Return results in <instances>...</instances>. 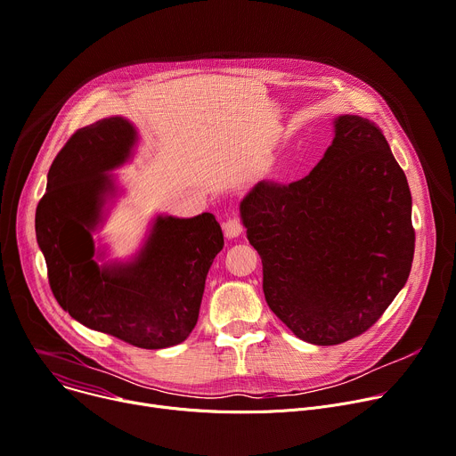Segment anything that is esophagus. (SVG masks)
Listing matches in <instances>:
<instances>
[{"instance_id":"1","label":"esophagus","mask_w":456,"mask_h":456,"mask_svg":"<svg viewBox=\"0 0 456 456\" xmlns=\"http://www.w3.org/2000/svg\"><path fill=\"white\" fill-rule=\"evenodd\" d=\"M223 228H224V235H226L228 239H233V237L240 235V232H242V224H240V221H239L237 217L226 219V223H224Z\"/></svg>"}]
</instances>
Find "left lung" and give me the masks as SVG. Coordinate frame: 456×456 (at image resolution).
<instances>
[{
  "label": "left lung",
  "instance_id": "left-lung-1",
  "mask_svg": "<svg viewBox=\"0 0 456 456\" xmlns=\"http://www.w3.org/2000/svg\"><path fill=\"white\" fill-rule=\"evenodd\" d=\"M240 216L261 256L265 299L303 341L338 345L362 336L409 277V184L369 118L339 117L318 166L289 186L259 183Z\"/></svg>",
  "mask_w": 456,
  "mask_h": 456
}]
</instances>
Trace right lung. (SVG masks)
<instances>
[{
	"instance_id": "1",
	"label": "right lung",
	"mask_w": 456,
	"mask_h": 456,
	"mask_svg": "<svg viewBox=\"0 0 456 456\" xmlns=\"http://www.w3.org/2000/svg\"><path fill=\"white\" fill-rule=\"evenodd\" d=\"M133 144V126L118 117L75 131L51 164L37 208V237L51 290L69 316L124 343L164 348L191 334L224 237L214 214L159 217L134 263L98 268L91 230L111 190L103 173L122 164Z\"/></svg>"
}]
</instances>
